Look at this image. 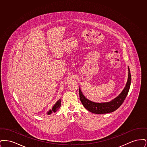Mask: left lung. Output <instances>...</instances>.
<instances>
[{
  "mask_svg": "<svg viewBox=\"0 0 147 147\" xmlns=\"http://www.w3.org/2000/svg\"><path fill=\"white\" fill-rule=\"evenodd\" d=\"M128 69V77L126 86L117 97L110 102L102 103H96L92 102L85 98L82 94L80 89H79V97L81 102L84 106V107L89 111L96 114L107 113L113 112L116 110L123 102L129 90L131 82V75L129 67Z\"/></svg>",
  "mask_w": 147,
  "mask_h": 147,
  "instance_id": "left-lung-1",
  "label": "left lung"
}]
</instances>
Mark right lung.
I'll list each match as a JSON object with an SVG mask.
<instances>
[{"label":"right lung","mask_w":147,"mask_h":147,"mask_svg":"<svg viewBox=\"0 0 147 147\" xmlns=\"http://www.w3.org/2000/svg\"><path fill=\"white\" fill-rule=\"evenodd\" d=\"M61 98H60L59 100H58V101L56 102L55 104V105L53 106V107H52V110H49V112L47 113V114H51L52 113V112H55L60 108L61 107Z\"/></svg>","instance_id":"1"}]
</instances>
